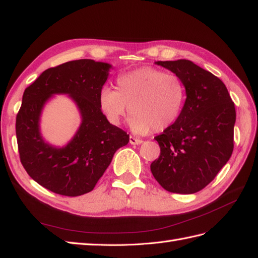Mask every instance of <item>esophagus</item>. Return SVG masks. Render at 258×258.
<instances>
[{"label": "esophagus", "instance_id": "1", "mask_svg": "<svg viewBox=\"0 0 258 258\" xmlns=\"http://www.w3.org/2000/svg\"><path fill=\"white\" fill-rule=\"evenodd\" d=\"M130 143L132 145H140L143 143V141L140 139H136V138H134V136H130Z\"/></svg>", "mask_w": 258, "mask_h": 258}]
</instances>
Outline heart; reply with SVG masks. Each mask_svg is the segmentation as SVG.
<instances>
[{
    "mask_svg": "<svg viewBox=\"0 0 258 258\" xmlns=\"http://www.w3.org/2000/svg\"><path fill=\"white\" fill-rule=\"evenodd\" d=\"M186 101L183 80L175 73L155 68H141L119 75L116 90L102 89L98 102L103 113L114 125H118L127 111L132 115L133 132L161 133L176 122Z\"/></svg>",
    "mask_w": 258,
    "mask_h": 258,
    "instance_id": "b5f03b06",
    "label": "heart"
}]
</instances>
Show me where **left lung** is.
<instances>
[{"label":"left lung","instance_id":"1","mask_svg":"<svg viewBox=\"0 0 258 258\" xmlns=\"http://www.w3.org/2000/svg\"><path fill=\"white\" fill-rule=\"evenodd\" d=\"M186 87L178 119L157 135L161 155L151 171L164 189L194 194L215 178L234 150L235 105L223 82L188 59L158 61Z\"/></svg>","mask_w":258,"mask_h":258}]
</instances>
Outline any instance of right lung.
I'll return each mask as SVG.
<instances>
[{"mask_svg":"<svg viewBox=\"0 0 258 258\" xmlns=\"http://www.w3.org/2000/svg\"><path fill=\"white\" fill-rule=\"evenodd\" d=\"M109 69L107 63L76 59L47 69L24 91L15 124L20 160L27 174L53 193H89L114 153L128 143L130 135L109 124L98 102ZM53 94H69L82 116L75 138L61 149L45 144L39 133L41 108Z\"/></svg>","mask_w":258,"mask_h":258,"instance_id":"obj_1","label":"right lung"}]
</instances>
